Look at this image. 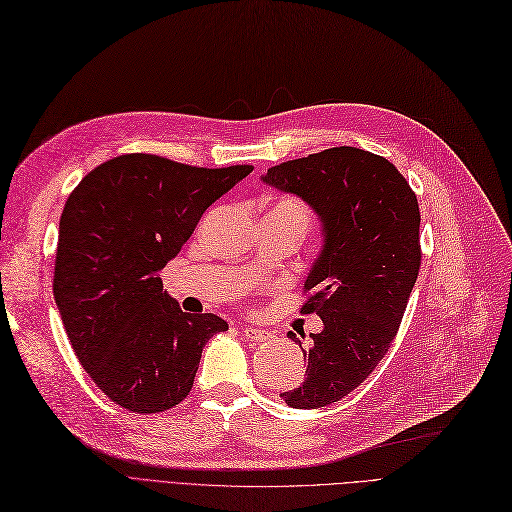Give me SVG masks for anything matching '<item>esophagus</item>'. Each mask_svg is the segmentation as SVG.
Returning <instances> with one entry per match:
<instances>
[{"mask_svg": "<svg viewBox=\"0 0 512 512\" xmlns=\"http://www.w3.org/2000/svg\"><path fill=\"white\" fill-rule=\"evenodd\" d=\"M242 333L246 335V339H251V342H266V339L274 337V333L257 327H242Z\"/></svg>", "mask_w": 512, "mask_h": 512, "instance_id": "esophagus-1", "label": "esophagus"}]
</instances>
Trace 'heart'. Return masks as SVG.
I'll return each instance as SVG.
<instances>
[{
    "mask_svg": "<svg viewBox=\"0 0 512 512\" xmlns=\"http://www.w3.org/2000/svg\"><path fill=\"white\" fill-rule=\"evenodd\" d=\"M266 217L282 221V223H291V225L299 227L301 232H306L312 223L310 206L295 196H282V198L274 200L272 206L268 208Z\"/></svg>",
    "mask_w": 512,
    "mask_h": 512,
    "instance_id": "b5f03b06",
    "label": "heart"
}]
</instances>
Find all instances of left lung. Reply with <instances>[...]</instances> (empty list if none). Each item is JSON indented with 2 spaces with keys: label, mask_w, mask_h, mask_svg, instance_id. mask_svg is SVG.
Instances as JSON below:
<instances>
[{
  "label": "left lung",
  "mask_w": 512,
  "mask_h": 512,
  "mask_svg": "<svg viewBox=\"0 0 512 512\" xmlns=\"http://www.w3.org/2000/svg\"><path fill=\"white\" fill-rule=\"evenodd\" d=\"M263 181L304 198L325 225L301 306L323 331L308 348L289 331L308 369L280 394L295 409L325 407L367 380L401 327L422 266L418 198L392 162L348 145L272 166Z\"/></svg>",
  "instance_id": "8db88e82"
}]
</instances>
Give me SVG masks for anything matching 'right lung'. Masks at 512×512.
Returning <instances> with one entry per match:
<instances>
[{
  "label": "right lung",
  "mask_w": 512,
  "mask_h": 512,
  "mask_svg": "<svg viewBox=\"0 0 512 512\" xmlns=\"http://www.w3.org/2000/svg\"><path fill=\"white\" fill-rule=\"evenodd\" d=\"M251 170L124 154L69 194L52 291L75 356L116 405L160 413L192 390L204 344L227 323L183 312L160 272L206 208Z\"/></svg>",
  "instance_id": "obj_1"
}]
</instances>
